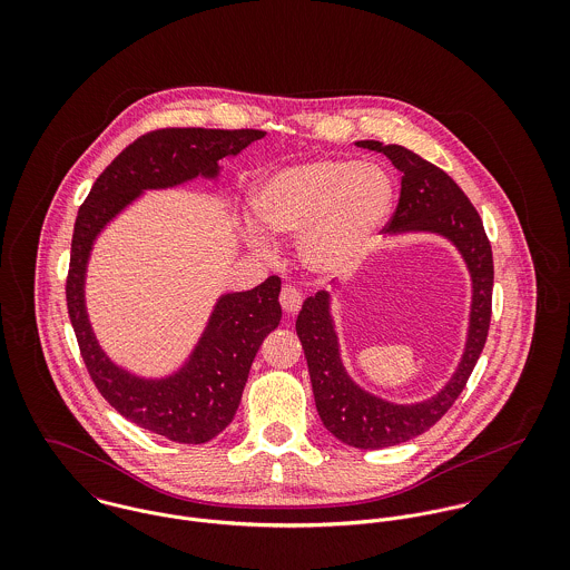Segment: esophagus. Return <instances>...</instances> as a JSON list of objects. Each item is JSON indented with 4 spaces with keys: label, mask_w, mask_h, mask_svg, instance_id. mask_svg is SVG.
I'll return each instance as SVG.
<instances>
[{
    "label": "esophagus",
    "mask_w": 570,
    "mask_h": 570,
    "mask_svg": "<svg viewBox=\"0 0 570 570\" xmlns=\"http://www.w3.org/2000/svg\"><path fill=\"white\" fill-rule=\"evenodd\" d=\"M301 305H303L301 292L296 287H292V285H285L281 289V307H283V312L285 314H296L301 309Z\"/></svg>",
    "instance_id": "obj_1"
}]
</instances>
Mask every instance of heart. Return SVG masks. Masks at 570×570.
I'll return each instance as SVG.
<instances>
[{
    "mask_svg": "<svg viewBox=\"0 0 570 570\" xmlns=\"http://www.w3.org/2000/svg\"><path fill=\"white\" fill-rule=\"evenodd\" d=\"M395 206V181L380 164L326 158L269 173L252 193L256 222L283 237L301 235V261L321 276L353 272ZM252 242L267 247L261 233Z\"/></svg>",
    "mask_w": 570,
    "mask_h": 570,
    "instance_id": "obj_1",
    "label": "heart"
}]
</instances>
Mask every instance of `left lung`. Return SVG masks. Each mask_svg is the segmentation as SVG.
<instances>
[{
	"label": "left lung",
	"instance_id": "obj_1",
	"mask_svg": "<svg viewBox=\"0 0 570 570\" xmlns=\"http://www.w3.org/2000/svg\"><path fill=\"white\" fill-rule=\"evenodd\" d=\"M355 145L384 154L402 173L400 204L384 233L389 237L428 233L448 239L463 256L472 278L470 325L461 362L436 395L416 404L386 402L364 391L348 375L331 316L328 292L323 289L303 303L296 333L307 357L314 400L326 430L351 448L380 450L406 443L430 430L463 393L488 340L493 258L476 208L445 170L400 145L377 140H360Z\"/></svg>",
	"mask_w": 570,
	"mask_h": 570
}]
</instances>
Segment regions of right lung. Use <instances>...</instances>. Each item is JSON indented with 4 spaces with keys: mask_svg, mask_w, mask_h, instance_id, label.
I'll list each match as a JSON object with an SVG mask.
<instances>
[{
    "mask_svg": "<svg viewBox=\"0 0 570 570\" xmlns=\"http://www.w3.org/2000/svg\"><path fill=\"white\" fill-rule=\"evenodd\" d=\"M256 129H160L138 138L94 181L82 202L66 285L68 314L98 393L131 423L175 443H206L228 428L261 342L281 323V278L222 294L186 362L164 377H142L102 351L85 307V274L98 235L147 190L197 177L217 181L222 160L261 140Z\"/></svg>",
    "mask_w": 570,
    "mask_h": 570,
    "instance_id": "1",
    "label": "right lung"
}]
</instances>
